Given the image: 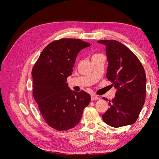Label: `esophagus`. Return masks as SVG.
Segmentation results:
<instances>
[{
	"label": "esophagus",
	"instance_id": "obj_1",
	"mask_svg": "<svg viewBox=\"0 0 159 159\" xmlns=\"http://www.w3.org/2000/svg\"><path fill=\"white\" fill-rule=\"evenodd\" d=\"M98 99H99V98L98 97V96H95V95L91 96V100H92V101L98 100Z\"/></svg>",
	"mask_w": 159,
	"mask_h": 159
}]
</instances>
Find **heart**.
<instances>
[{
  "mask_svg": "<svg viewBox=\"0 0 159 159\" xmlns=\"http://www.w3.org/2000/svg\"><path fill=\"white\" fill-rule=\"evenodd\" d=\"M98 55H100V54H94L93 56H98Z\"/></svg>",
  "mask_w": 159,
  "mask_h": 159,
  "instance_id": "b5f03b06",
  "label": "heart"
}]
</instances>
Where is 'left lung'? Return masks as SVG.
Returning a JSON list of instances; mask_svg holds the SVG:
<instances>
[{
  "label": "left lung",
  "instance_id": "8db88e82",
  "mask_svg": "<svg viewBox=\"0 0 159 159\" xmlns=\"http://www.w3.org/2000/svg\"><path fill=\"white\" fill-rule=\"evenodd\" d=\"M98 42L106 46V77L117 89L115 98L109 101V108L102 115L103 121L115 128L132 125L138 119L145 102V70L134 53L121 42L114 40Z\"/></svg>",
  "mask_w": 159,
  "mask_h": 159
}]
</instances>
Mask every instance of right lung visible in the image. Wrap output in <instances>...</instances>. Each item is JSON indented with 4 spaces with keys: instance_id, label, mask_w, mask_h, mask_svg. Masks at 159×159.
Returning a JSON list of instances; mask_svg holds the SVG:
<instances>
[{
    "instance_id": "1",
    "label": "right lung",
    "mask_w": 159,
    "mask_h": 159,
    "mask_svg": "<svg viewBox=\"0 0 159 159\" xmlns=\"http://www.w3.org/2000/svg\"><path fill=\"white\" fill-rule=\"evenodd\" d=\"M89 46V43L75 38L53 41L42 50L32 68L34 98L47 124L57 131L75 127L90 103L89 93H77L66 83L79 52Z\"/></svg>"
}]
</instances>
